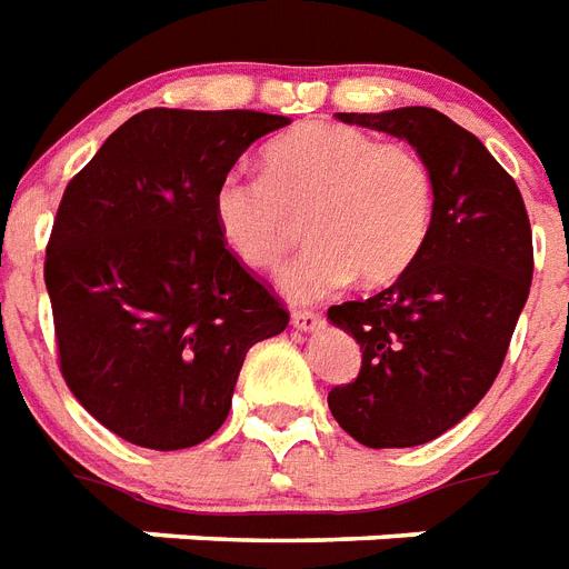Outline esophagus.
<instances>
[{"instance_id": "1", "label": "esophagus", "mask_w": 569, "mask_h": 569, "mask_svg": "<svg viewBox=\"0 0 569 569\" xmlns=\"http://www.w3.org/2000/svg\"><path fill=\"white\" fill-rule=\"evenodd\" d=\"M290 322H293V329L299 331H317L322 326V313L311 311V308H299V311L290 313Z\"/></svg>"}]
</instances>
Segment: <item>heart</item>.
<instances>
[{
	"label": "heart",
	"mask_w": 569,
	"mask_h": 569,
	"mask_svg": "<svg viewBox=\"0 0 569 569\" xmlns=\"http://www.w3.org/2000/svg\"><path fill=\"white\" fill-rule=\"evenodd\" d=\"M306 220L311 247L281 288L320 299L358 276L390 284L417 261L435 220V172L420 149L340 122H302L263 152V179L222 176L213 222L222 243L252 270H279Z\"/></svg>",
	"instance_id": "obj_1"
}]
</instances>
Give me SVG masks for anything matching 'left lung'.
<instances>
[{
    "label": "left lung",
    "mask_w": 569,
    "mask_h": 569,
    "mask_svg": "<svg viewBox=\"0 0 569 569\" xmlns=\"http://www.w3.org/2000/svg\"><path fill=\"white\" fill-rule=\"evenodd\" d=\"M338 120L408 140L435 172L417 261L376 297L329 308L361 343V372L331 388V417L363 447H420L465 420L499 376L535 270L529 213L515 179L447 113L417 104Z\"/></svg>",
    "instance_id": "8db88e82"
}]
</instances>
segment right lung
<instances>
[{
  "mask_svg": "<svg viewBox=\"0 0 569 569\" xmlns=\"http://www.w3.org/2000/svg\"><path fill=\"white\" fill-rule=\"evenodd\" d=\"M261 111L149 108L63 190L47 247L54 340L72 397L134 447L188 449L220 429L249 347L290 313L231 256L213 190Z\"/></svg>",
  "mask_w": 569,
  "mask_h": 569,
  "instance_id": "1",
  "label": "right lung"
}]
</instances>
